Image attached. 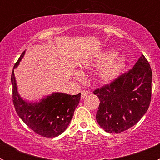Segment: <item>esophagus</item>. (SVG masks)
Segmentation results:
<instances>
[{
  "mask_svg": "<svg viewBox=\"0 0 160 160\" xmlns=\"http://www.w3.org/2000/svg\"><path fill=\"white\" fill-rule=\"evenodd\" d=\"M89 94H90V92L87 91V90H82L81 92V98H84L87 97Z\"/></svg>",
  "mask_w": 160,
  "mask_h": 160,
  "instance_id": "esophagus-1",
  "label": "esophagus"
}]
</instances>
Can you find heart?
<instances>
[{
    "label": "heart",
    "mask_w": 160,
    "mask_h": 160,
    "mask_svg": "<svg viewBox=\"0 0 160 160\" xmlns=\"http://www.w3.org/2000/svg\"><path fill=\"white\" fill-rule=\"evenodd\" d=\"M126 65V59L122 56L116 57V52L110 49L103 52L92 62L87 63V67L102 68L98 73L99 81L108 83L118 78Z\"/></svg>",
    "instance_id": "heart-1"
}]
</instances>
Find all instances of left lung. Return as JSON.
<instances>
[{"instance_id":"1","label":"left lung","mask_w":160,"mask_h":160,"mask_svg":"<svg viewBox=\"0 0 160 160\" xmlns=\"http://www.w3.org/2000/svg\"><path fill=\"white\" fill-rule=\"evenodd\" d=\"M152 71L143 54L128 72L94 90L99 98L98 123L108 133L128 130L141 119L151 102Z\"/></svg>"}]
</instances>
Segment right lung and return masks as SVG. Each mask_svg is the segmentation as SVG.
<instances>
[{"instance_id":"right-lung-1","label":"right lung","mask_w":160,"mask_h":160,"mask_svg":"<svg viewBox=\"0 0 160 160\" xmlns=\"http://www.w3.org/2000/svg\"><path fill=\"white\" fill-rule=\"evenodd\" d=\"M24 54L25 51L15 63L14 68L19 64ZM13 70L11 75L12 102L16 112L22 121L35 133L47 138L56 137L64 132L78 105L81 93L75 95L54 93L42 100L41 102H26L18 93Z\"/></svg>"}]
</instances>
